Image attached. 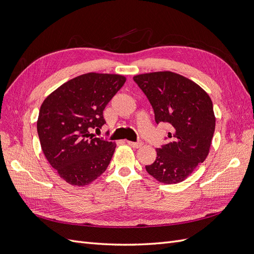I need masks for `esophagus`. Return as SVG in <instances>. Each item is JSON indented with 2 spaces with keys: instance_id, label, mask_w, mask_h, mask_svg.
<instances>
[{
  "instance_id": "34e87169",
  "label": "esophagus",
  "mask_w": 254,
  "mask_h": 254,
  "mask_svg": "<svg viewBox=\"0 0 254 254\" xmlns=\"http://www.w3.org/2000/svg\"><path fill=\"white\" fill-rule=\"evenodd\" d=\"M127 144L129 146H131V147H133V148H140L143 145L142 142H130V141H127Z\"/></svg>"
}]
</instances>
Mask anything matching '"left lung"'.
<instances>
[{
    "instance_id": "8db88e82",
    "label": "left lung",
    "mask_w": 254,
    "mask_h": 254,
    "mask_svg": "<svg viewBox=\"0 0 254 254\" xmlns=\"http://www.w3.org/2000/svg\"><path fill=\"white\" fill-rule=\"evenodd\" d=\"M133 80L147 96L155 120L173 126L170 142L157 148V159L146 165L159 182L179 183L209 155L215 115L209 94L190 79L174 72L135 75Z\"/></svg>"
}]
</instances>
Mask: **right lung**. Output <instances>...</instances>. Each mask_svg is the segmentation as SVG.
<instances>
[{
  "label": "right lung",
  "mask_w": 254,
  "mask_h": 254,
  "mask_svg": "<svg viewBox=\"0 0 254 254\" xmlns=\"http://www.w3.org/2000/svg\"><path fill=\"white\" fill-rule=\"evenodd\" d=\"M125 81L119 74H82L43 101L37 121L41 148L68 184L88 186L108 167L117 144L95 137L90 130L105 124V107Z\"/></svg>",
  "instance_id": "right-lung-1"
}]
</instances>
